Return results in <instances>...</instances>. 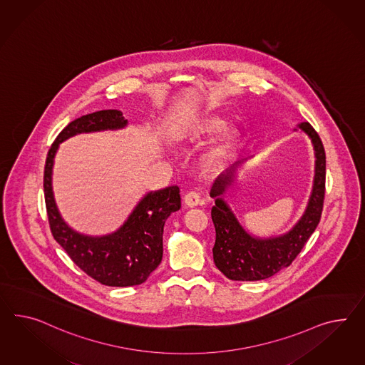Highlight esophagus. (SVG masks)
<instances>
[{
	"label": "esophagus",
	"instance_id": "34e87169",
	"mask_svg": "<svg viewBox=\"0 0 365 365\" xmlns=\"http://www.w3.org/2000/svg\"><path fill=\"white\" fill-rule=\"evenodd\" d=\"M184 201H185V205L189 206V207H195V206L198 205L201 202V197H200L197 192L192 190V192H187V195H185Z\"/></svg>",
	"mask_w": 365,
	"mask_h": 365
}]
</instances>
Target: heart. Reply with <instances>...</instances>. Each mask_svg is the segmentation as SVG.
Wrapping results in <instances>:
<instances>
[{
	"label": "heart",
	"mask_w": 365,
	"mask_h": 365,
	"mask_svg": "<svg viewBox=\"0 0 365 365\" xmlns=\"http://www.w3.org/2000/svg\"><path fill=\"white\" fill-rule=\"evenodd\" d=\"M224 125L225 122L222 119H220L217 116H206L197 124L195 135L196 136H210L215 132L222 130ZM238 139H240V135L234 128L225 130L218 136V139L215 141V144L212 145L210 152H209V158L212 160L224 159L230 150H234V147L238 143Z\"/></svg>",
	"instance_id": "obj_1"
}]
</instances>
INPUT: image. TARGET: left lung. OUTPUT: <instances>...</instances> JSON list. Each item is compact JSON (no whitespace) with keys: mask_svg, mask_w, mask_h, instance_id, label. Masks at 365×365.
Here are the masks:
<instances>
[{"mask_svg":"<svg viewBox=\"0 0 365 365\" xmlns=\"http://www.w3.org/2000/svg\"><path fill=\"white\" fill-rule=\"evenodd\" d=\"M298 127L312 141L317 159L315 178L307 209L289 233L271 238L252 237L221 198L226 187L233 182L235 169L241 161L215 178L210 189V197L215 198V205L212 207L215 227L213 259L217 269L232 281H261L289 267L318 226L326 193V152L318 132L309 123H300Z\"/></svg>","mask_w":365,"mask_h":365,"instance_id":"8db88e82","label":"left lung"}]
</instances>
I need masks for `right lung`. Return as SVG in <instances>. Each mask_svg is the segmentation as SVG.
Returning a JSON list of instances; mask_svg holds the SVG:
<instances>
[{
    "label": "right lung",
    "instance_id": "add662e5",
    "mask_svg": "<svg viewBox=\"0 0 365 365\" xmlns=\"http://www.w3.org/2000/svg\"><path fill=\"white\" fill-rule=\"evenodd\" d=\"M125 125L127 120L118 110L96 111L68 123L47 152L43 173L45 202L53 237L81 270L111 287L141 284L156 270L163 258L164 224L170 213L181 207L180 189L173 185L150 192L119 230L103 237H88L76 233L62 220L53 195L51 173L59 143L76 133L118 130Z\"/></svg>",
    "mask_w": 365,
    "mask_h": 365
}]
</instances>
